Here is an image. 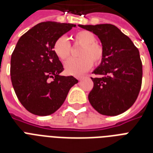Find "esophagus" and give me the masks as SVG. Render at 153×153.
Here are the masks:
<instances>
[{"instance_id": "esophagus-1", "label": "esophagus", "mask_w": 153, "mask_h": 153, "mask_svg": "<svg viewBox=\"0 0 153 153\" xmlns=\"http://www.w3.org/2000/svg\"><path fill=\"white\" fill-rule=\"evenodd\" d=\"M84 78H85V77H83V76L79 77V78H78V80H79V81H82V79H83Z\"/></svg>"}]
</instances>
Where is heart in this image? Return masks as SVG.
<instances>
[{
    "label": "heart",
    "mask_w": 153,
    "mask_h": 153,
    "mask_svg": "<svg viewBox=\"0 0 153 153\" xmlns=\"http://www.w3.org/2000/svg\"><path fill=\"white\" fill-rule=\"evenodd\" d=\"M76 44L82 45L79 51L81 56L78 59H70L65 62V71L67 74L79 76L91 69L93 62L99 64L104 58V48L96 41V37L90 31H80L74 36ZM53 51L59 59L65 60L71 54V44L67 37L60 36L53 44Z\"/></svg>",
    "instance_id": "obj_1"
}]
</instances>
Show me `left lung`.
I'll use <instances>...</instances> for the list:
<instances>
[{
  "instance_id": "left-lung-1",
  "label": "left lung",
  "mask_w": 153,
  "mask_h": 153,
  "mask_svg": "<svg viewBox=\"0 0 153 153\" xmlns=\"http://www.w3.org/2000/svg\"><path fill=\"white\" fill-rule=\"evenodd\" d=\"M99 38L104 58L93 71L94 87L88 95L95 110L116 116L128 109L137 98L142 82L140 53L129 38L110 24L79 25Z\"/></svg>"
}]
</instances>
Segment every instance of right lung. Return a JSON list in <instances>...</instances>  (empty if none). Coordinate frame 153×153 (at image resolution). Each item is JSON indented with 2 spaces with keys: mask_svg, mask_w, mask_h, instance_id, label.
I'll return each mask as SVG.
<instances>
[{
  "mask_svg": "<svg viewBox=\"0 0 153 153\" xmlns=\"http://www.w3.org/2000/svg\"><path fill=\"white\" fill-rule=\"evenodd\" d=\"M73 27L76 25L39 23L20 37L12 54L13 89L23 106L35 115L54 114L64 102L70 89L79 82L73 76L60 75L63 67L53 51L55 40Z\"/></svg>",
  "mask_w": 153,
  "mask_h": 153,
  "instance_id": "obj_1",
  "label": "right lung"
}]
</instances>
